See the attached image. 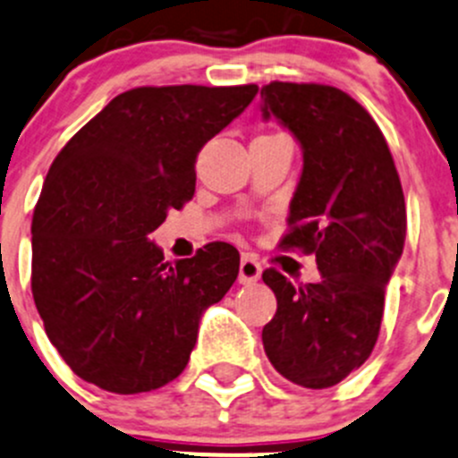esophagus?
<instances>
[{"label": "esophagus", "mask_w": 458, "mask_h": 458, "mask_svg": "<svg viewBox=\"0 0 458 458\" xmlns=\"http://www.w3.org/2000/svg\"><path fill=\"white\" fill-rule=\"evenodd\" d=\"M261 263L257 261V257L254 254H243L242 257V263H239V283H243V285H252V283H257L259 278H261Z\"/></svg>", "instance_id": "esophagus-1"}]
</instances>
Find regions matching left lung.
I'll use <instances>...</instances> for the list:
<instances>
[{
  "label": "left lung",
  "mask_w": 458,
  "mask_h": 458,
  "mask_svg": "<svg viewBox=\"0 0 458 458\" xmlns=\"http://www.w3.org/2000/svg\"><path fill=\"white\" fill-rule=\"evenodd\" d=\"M261 100L263 118L281 120L302 147L281 248L316 254L322 274L293 285L276 267L263 272L276 296L263 346L285 379L329 388L377 343L384 292L406 242L402 182L384 133L343 89L274 81Z\"/></svg>",
  "instance_id": "left-lung-1"
}]
</instances>
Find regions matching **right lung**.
I'll list each match as a JSON object with an SVG mask.
<instances>
[{
	"label": "right lung",
	"instance_id": "add662e5",
	"mask_svg": "<svg viewBox=\"0 0 458 458\" xmlns=\"http://www.w3.org/2000/svg\"><path fill=\"white\" fill-rule=\"evenodd\" d=\"M257 91H123L55 157L32 215V296L81 379L133 394L186 369L201 314L237 281L239 252L215 242L168 263L148 234L192 199L197 153Z\"/></svg>",
	"mask_w": 458,
	"mask_h": 458
}]
</instances>
